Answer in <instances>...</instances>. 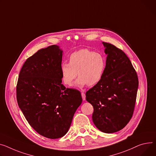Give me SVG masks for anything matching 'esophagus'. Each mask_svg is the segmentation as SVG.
I'll return each mask as SVG.
<instances>
[{"mask_svg": "<svg viewBox=\"0 0 156 156\" xmlns=\"http://www.w3.org/2000/svg\"><path fill=\"white\" fill-rule=\"evenodd\" d=\"M81 97L83 98V100H85L86 99V95H85V93H84L83 92L81 93Z\"/></svg>", "mask_w": 156, "mask_h": 156, "instance_id": "34e87169", "label": "esophagus"}]
</instances>
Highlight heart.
Returning a JSON list of instances; mask_svg holds the SVG:
<instances>
[{
  "label": "heart",
  "mask_w": 156,
  "mask_h": 156,
  "mask_svg": "<svg viewBox=\"0 0 156 156\" xmlns=\"http://www.w3.org/2000/svg\"><path fill=\"white\" fill-rule=\"evenodd\" d=\"M106 60L101 53L88 49H81L72 53L69 63H62L60 71L63 83L71 86L77 76L76 85L93 87L101 80L106 69Z\"/></svg>",
  "instance_id": "b5f03b06"
}]
</instances>
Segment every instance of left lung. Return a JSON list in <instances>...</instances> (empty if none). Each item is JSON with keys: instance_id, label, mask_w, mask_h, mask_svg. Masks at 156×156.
I'll return each instance as SVG.
<instances>
[{"instance_id": "8db88e82", "label": "left lung", "mask_w": 156, "mask_h": 156, "mask_svg": "<svg viewBox=\"0 0 156 156\" xmlns=\"http://www.w3.org/2000/svg\"><path fill=\"white\" fill-rule=\"evenodd\" d=\"M107 55L105 73L86 93L93 107V122L101 132L120 130L130 120L136 105L139 79L128 56L112 44L103 43Z\"/></svg>"}]
</instances>
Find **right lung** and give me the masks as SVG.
<instances>
[{
    "mask_svg": "<svg viewBox=\"0 0 156 156\" xmlns=\"http://www.w3.org/2000/svg\"><path fill=\"white\" fill-rule=\"evenodd\" d=\"M62 52L58 46L52 45L28 58L16 86L18 105L29 125L51 139L67 133L82 102L80 91L62 84Z\"/></svg>",
    "mask_w": 156,
    "mask_h": 156,
    "instance_id": "add662e5",
    "label": "right lung"
}]
</instances>
